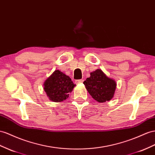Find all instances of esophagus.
I'll return each mask as SVG.
<instances>
[{"mask_svg":"<svg viewBox=\"0 0 155 155\" xmlns=\"http://www.w3.org/2000/svg\"><path fill=\"white\" fill-rule=\"evenodd\" d=\"M84 80H82V79H80V80H76L75 81V82L77 83V84H80V83H82Z\"/></svg>","mask_w":155,"mask_h":155,"instance_id":"1","label":"esophagus"}]
</instances>
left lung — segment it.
I'll return each instance as SVG.
<instances>
[{"instance_id": "obj_1", "label": "left lung", "mask_w": 155, "mask_h": 155, "mask_svg": "<svg viewBox=\"0 0 155 155\" xmlns=\"http://www.w3.org/2000/svg\"><path fill=\"white\" fill-rule=\"evenodd\" d=\"M83 83L90 96L100 103L111 100L117 86L115 81L107 77L101 69L91 73Z\"/></svg>"}]
</instances>
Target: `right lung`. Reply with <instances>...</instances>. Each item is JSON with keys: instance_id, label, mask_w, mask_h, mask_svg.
Wrapping results in <instances>:
<instances>
[{"instance_id": "1", "label": "right lung", "mask_w": 155, "mask_h": 155, "mask_svg": "<svg viewBox=\"0 0 155 155\" xmlns=\"http://www.w3.org/2000/svg\"><path fill=\"white\" fill-rule=\"evenodd\" d=\"M44 90L48 97L54 102H61L69 97L72 92L74 84L69 76L56 70L45 82Z\"/></svg>"}]
</instances>
